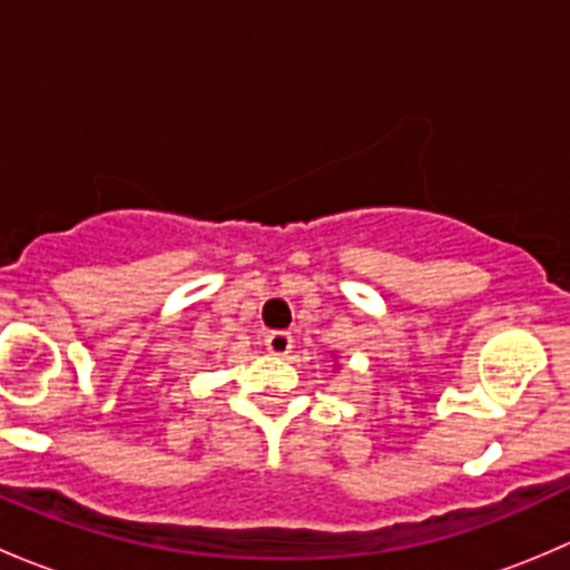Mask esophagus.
Instances as JSON below:
<instances>
[{
    "label": "esophagus",
    "mask_w": 570,
    "mask_h": 570,
    "mask_svg": "<svg viewBox=\"0 0 570 570\" xmlns=\"http://www.w3.org/2000/svg\"><path fill=\"white\" fill-rule=\"evenodd\" d=\"M267 350L273 355H286L292 353V333L289 331H269L267 338H264Z\"/></svg>",
    "instance_id": "1"
}]
</instances>
